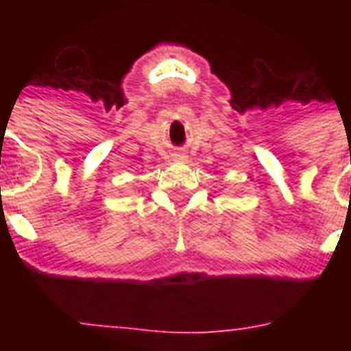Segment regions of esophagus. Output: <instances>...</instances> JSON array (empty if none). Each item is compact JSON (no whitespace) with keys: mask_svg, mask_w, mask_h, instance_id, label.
I'll return each instance as SVG.
<instances>
[{"mask_svg":"<svg viewBox=\"0 0 351 351\" xmlns=\"http://www.w3.org/2000/svg\"><path fill=\"white\" fill-rule=\"evenodd\" d=\"M173 158H175V162H186V154L176 153L175 156H173Z\"/></svg>","mask_w":351,"mask_h":351,"instance_id":"obj_1","label":"esophagus"}]
</instances>
